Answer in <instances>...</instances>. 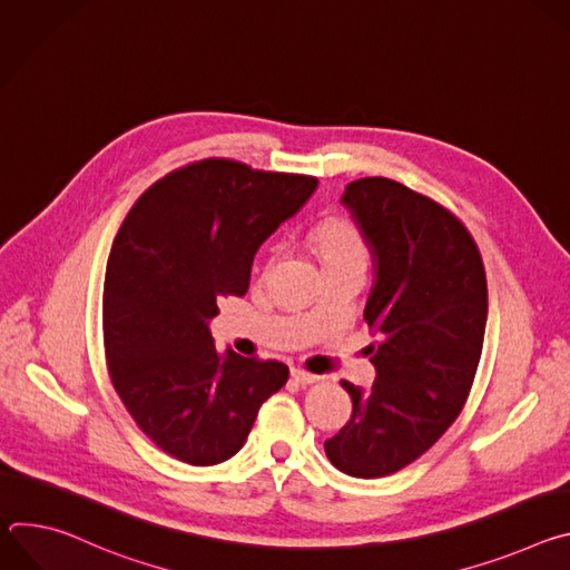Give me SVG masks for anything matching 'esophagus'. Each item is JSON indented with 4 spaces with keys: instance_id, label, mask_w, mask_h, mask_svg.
<instances>
[{
    "instance_id": "34e87169",
    "label": "esophagus",
    "mask_w": 570,
    "mask_h": 570,
    "mask_svg": "<svg viewBox=\"0 0 570 570\" xmlns=\"http://www.w3.org/2000/svg\"><path fill=\"white\" fill-rule=\"evenodd\" d=\"M291 376L297 381V383H302V385H306V383H315L320 376H315V374H311V372H306V370H299V367H295V370H291Z\"/></svg>"
}]
</instances>
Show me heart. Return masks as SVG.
Listing matches in <instances>:
<instances>
[{"mask_svg": "<svg viewBox=\"0 0 570 570\" xmlns=\"http://www.w3.org/2000/svg\"><path fill=\"white\" fill-rule=\"evenodd\" d=\"M315 248L320 253L322 264H336V262H365L367 259V248L361 232L350 223V220H330L324 223L315 232ZM279 248H271L268 264L275 262Z\"/></svg>", "mask_w": 570, "mask_h": 570, "instance_id": "1", "label": "heart"}]
</instances>
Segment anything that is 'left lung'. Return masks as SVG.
Returning <instances> with one entry per match:
<instances>
[{
	"instance_id": "8db88e82",
	"label": "left lung",
	"mask_w": 570,
	"mask_h": 570,
	"mask_svg": "<svg viewBox=\"0 0 570 570\" xmlns=\"http://www.w3.org/2000/svg\"><path fill=\"white\" fill-rule=\"evenodd\" d=\"M341 203L374 262L363 317L376 379L370 390L343 381L354 411L324 451L347 475L381 478L458 420L482 352L487 277L473 236L440 203L387 178L350 183Z\"/></svg>"
}]
</instances>
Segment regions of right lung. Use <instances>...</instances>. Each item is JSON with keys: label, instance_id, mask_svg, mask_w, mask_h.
Returning a JSON list of instances; mask_svg holds the SVG:
<instances>
[{"label": "right lung", "instance_id": "1", "mask_svg": "<svg viewBox=\"0 0 570 570\" xmlns=\"http://www.w3.org/2000/svg\"><path fill=\"white\" fill-rule=\"evenodd\" d=\"M315 187L209 157L148 187L119 227L104 284L108 372L165 453L194 466L232 458L288 381L279 361L218 354L207 324L223 297L246 295L259 246Z\"/></svg>", "mask_w": 570, "mask_h": 570}]
</instances>
